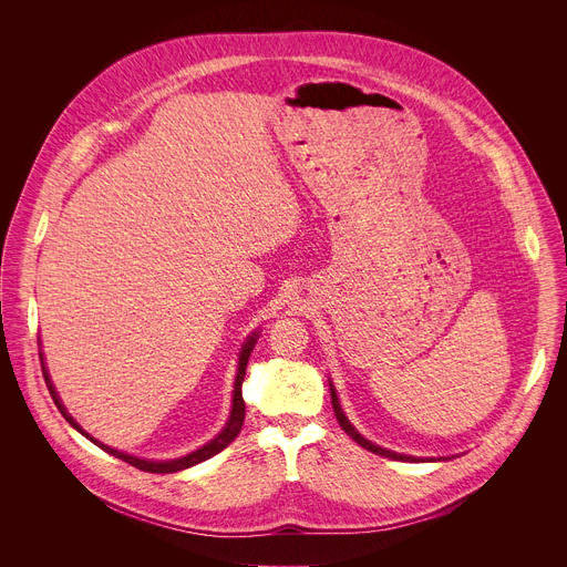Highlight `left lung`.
<instances>
[{
  "mask_svg": "<svg viewBox=\"0 0 567 567\" xmlns=\"http://www.w3.org/2000/svg\"><path fill=\"white\" fill-rule=\"evenodd\" d=\"M330 390H332V406H334V413H337V420H339V424H341V429L359 444V446H363V449H368L370 453H377V455H383V457H390V460H401V462H420L417 457H413V455H403V453H394V451H388V449H381V446H377V444H372L370 440H365L352 424H350V420L346 417V413H343V409H341V403H339V396H337V392H334V385H332V381H330Z\"/></svg>",
  "mask_w": 567,
  "mask_h": 567,
  "instance_id": "left-lung-1",
  "label": "left lung"
}]
</instances>
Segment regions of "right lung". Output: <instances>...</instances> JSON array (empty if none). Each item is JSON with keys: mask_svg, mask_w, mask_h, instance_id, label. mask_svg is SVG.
Listing matches in <instances>:
<instances>
[{"mask_svg": "<svg viewBox=\"0 0 567 567\" xmlns=\"http://www.w3.org/2000/svg\"><path fill=\"white\" fill-rule=\"evenodd\" d=\"M256 343H258V332H254V334L247 339V343L241 346L239 363H237V374H235V385H233V409H230V417H228L226 426L221 429V433H219L215 440H210L208 444H204L202 449H197V451H193V453H188V455H184V457L164 460V462H158V460H143V457H136V455L116 451V449H112V446H107V444L94 440L87 431L80 429V424H78V422L66 413V409L62 406V401H60V396H58V392H55V388H53V381H51V377H49V372H47V368H44L42 352H40V361H42V374H44L47 388H49V392H51V396H53V401H55L58 411L62 413V417H64L78 433H83L87 440H92L96 446H101V449L107 451L110 455H114V457H118V460H123V462H127V464H132V466H136V468H141V471H147V473H175V471H184V468H188V466H195V464H199V462H204V460L217 455L219 451H224V449L239 435L241 422H245V413H247V411H245V399H241V381H245L247 363H249V357H251Z\"/></svg>", "mask_w": 567, "mask_h": 567, "instance_id": "add662e5", "label": "right lung"}]
</instances>
